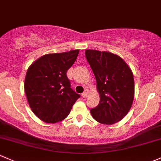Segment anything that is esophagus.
Masks as SVG:
<instances>
[{"label":"esophagus","instance_id":"obj_1","mask_svg":"<svg viewBox=\"0 0 161 161\" xmlns=\"http://www.w3.org/2000/svg\"><path fill=\"white\" fill-rule=\"evenodd\" d=\"M88 95H89V92H88V90L87 89H86V90L85 91V92H83V93H82V97H84V98H86L88 96Z\"/></svg>","mask_w":161,"mask_h":161}]
</instances>
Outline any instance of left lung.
Returning a JSON list of instances; mask_svg holds the SVG:
<instances>
[{"mask_svg":"<svg viewBox=\"0 0 161 161\" xmlns=\"http://www.w3.org/2000/svg\"><path fill=\"white\" fill-rule=\"evenodd\" d=\"M85 55L96 80L99 103L90 110L95 120L112 125L130 111L134 99L133 72L121 57L109 52L86 49Z\"/></svg>","mask_w":161,"mask_h":161,"instance_id":"8db88e82","label":"left lung"}]
</instances>
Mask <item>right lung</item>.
I'll return each mask as SVG.
<instances>
[{"instance_id":"add662e5","label":"right lung","mask_w":161,"mask_h":161,"mask_svg":"<svg viewBox=\"0 0 161 161\" xmlns=\"http://www.w3.org/2000/svg\"><path fill=\"white\" fill-rule=\"evenodd\" d=\"M79 50L46 54L28 67L25 91L32 112L41 120L55 123L63 120L80 97L70 87L66 72Z\"/></svg>"}]
</instances>
